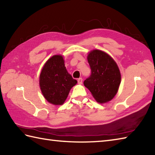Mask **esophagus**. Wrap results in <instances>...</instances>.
I'll use <instances>...</instances> for the list:
<instances>
[{
	"instance_id": "obj_1",
	"label": "esophagus",
	"mask_w": 155,
	"mask_h": 155,
	"mask_svg": "<svg viewBox=\"0 0 155 155\" xmlns=\"http://www.w3.org/2000/svg\"><path fill=\"white\" fill-rule=\"evenodd\" d=\"M78 84H82V78H79L78 80Z\"/></svg>"
}]
</instances>
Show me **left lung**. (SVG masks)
I'll return each mask as SVG.
<instances>
[{"instance_id": "obj_1", "label": "left lung", "mask_w": 155, "mask_h": 155, "mask_svg": "<svg viewBox=\"0 0 155 155\" xmlns=\"http://www.w3.org/2000/svg\"><path fill=\"white\" fill-rule=\"evenodd\" d=\"M91 75L84 84L95 100L100 103L110 101L118 91L121 74L113 58L100 50H93L87 55Z\"/></svg>"}]
</instances>
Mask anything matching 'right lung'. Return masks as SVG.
Wrapping results in <instances>:
<instances>
[{"mask_svg": "<svg viewBox=\"0 0 155 155\" xmlns=\"http://www.w3.org/2000/svg\"><path fill=\"white\" fill-rule=\"evenodd\" d=\"M61 55H54L44 65L40 75V87L44 97L54 105L65 101L70 90L78 83L68 72Z\"/></svg>", "mask_w": 155, "mask_h": 155, "instance_id": "1", "label": "right lung"}]
</instances>
